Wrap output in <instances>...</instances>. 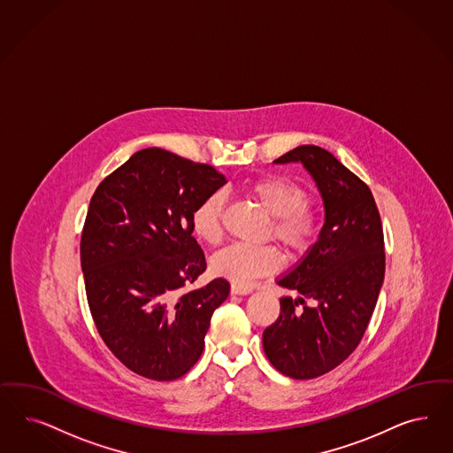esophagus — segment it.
<instances>
[{
	"instance_id": "esophagus-1",
	"label": "esophagus",
	"mask_w": 453,
	"mask_h": 453,
	"mask_svg": "<svg viewBox=\"0 0 453 453\" xmlns=\"http://www.w3.org/2000/svg\"><path fill=\"white\" fill-rule=\"evenodd\" d=\"M232 295H249L253 292L247 285H238V283H232V288H230Z\"/></svg>"
}]
</instances>
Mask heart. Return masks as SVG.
<instances>
[{
    "mask_svg": "<svg viewBox=\"0 0 453 453\" xmlns=\"http://www.w3.org/2000/svg\"><path fill=\"white\" fill-rule=\"evenodd\" d=\"M243 191L272 217L270 234L293 257L305 255L317 243L321 232V213L319 206L308 202V191L303 185L283 176H262L249 181ZM223 195L213 191L191 213L193 234L206 243H219L223 234ZM281 266L283 255L273 245L250 247L234 243L211 258L213 273L238 285L272 275Z\"/></svg>",
    "mask_w": 453,
    "mask_h": 453,
    "instance_id": "1",
    "label": "heart"
}]
</instances>
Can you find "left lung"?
<instances>
[{
  "label": "left lung",
  "instance_id": "8db88e82",
  "mask_svg": "<svg viewBox=\"0 0 453 453\" xmlns=\"http://www.w3.org/2000/svg\"><path fill=\"white\" fill-rule=\"evenodd\" d=\"M290 161H302L313 176L325 223L307 257L278 280L300 296L280 300L277 321L263 332V350L283 375L310 380L347 360L365 335L385 277V243L365 181L320 146H296L275 163ZM307 299L316 305L308 308Z\"/></svg>",
  "mask_w": 453,
  "mask_h": 453
}]
</instances>
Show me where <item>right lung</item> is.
<instances>
[{"label":"right lung","instance_id":"obj_1","mask_svg":"<svg viewBox=\"0 0 453 453\" xmlns=\"http://www.w3.org/2000/svg\"><path fill=\"white\" fill-rule=\"evenodd\" d=\"M226 183L213 166L146 148L93 193L80 255L96 330L118 360L150 380L183 377L198 362L230 283L206 270L191 213Z\"/></svg>","mask_w":453,"mask_h":453}]
</instances>
